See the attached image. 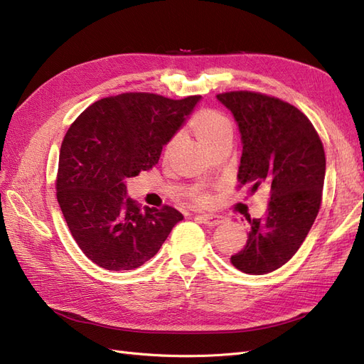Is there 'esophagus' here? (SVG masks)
<instances>
[{"label": "esophagus", "instance_id": "esophagus-1", "mask_svg": "<svg viewBox=\"0 0 364 364\" xmlns=\"http://www.w3.org/2000/svg\"><path fill=\"white\" fill-rule=\"evenodd\" d=\"M197 217H199V220H200L202 223H205L206 226H211V228L218 226L220 223L223 222L222 217H218L215 214H202V215H197Z\"/></svg>", "mask_w": 364, "mask_h": 364}]
</instances>
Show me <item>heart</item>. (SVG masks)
Returning a JSON list of instances; mask_svg holds the SVG:
<instances>
[{
  "mask_svg": "<svg viewBox=\"0 0 364 364\" xmlns=\"http://www.w3.org/2000/svg\"><path fill=\"white\" fill-rule=\"evenodd\" d=\"M190 129L206 149L213 147L223 136L232 135V124H230L229 118L222 112L214 111V109H202V111L194 114V117L190 119ZM174 142L176 139L173 138L165 144L164 158L170 156ZM191 199L199 205L209 203V196L203 191H194L191 194Z\"/></svg>",
  "mask_w": 364,
  "mask_h": 364,
  "instance_id": "b5f03b06",
  "label": "heart"
}]
</instances>
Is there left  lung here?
Masks as SVG:
<instances>
[{
    "instance_id": "8db88e82",
    "label": "left lung",
    "mask_w": 364,
    "mask_h": 364,
    "mask_svg": "<svg viewBox=\"0 0 364 364\" xmlns=\"http://www.w3.org/2000/svg\"><path fill=\"white\" fill-rule=\"evenodd\" d=\"M243 142L240 185L270 186L266 217L247 218V243L230 257L249 274H266L291 259L317 217L325 181V151L311 121L279 98L250 91L218 94Z\"/></svg>"
}]
</instances>
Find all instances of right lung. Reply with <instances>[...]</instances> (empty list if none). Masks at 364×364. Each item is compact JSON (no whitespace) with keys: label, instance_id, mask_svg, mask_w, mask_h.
<instances>
[{"label":"right lung","instance_id":"obj_1","mask_svg":"<svg viewBox=\"0 0 364 364\" xmlns=\"http://www.w3.org/2000/svg\"><path fill=\"white\" fill-rule=\"evenodd\" d=\"M199 100L149 92L106 97L68 129L59 155L58 202L75 243L97 266H142L183 218L167 205L141 209L127 196L126 179L158 164L162 147Z\"/></svg>","mask_w":364,"mask_h":364}]
</instances>
